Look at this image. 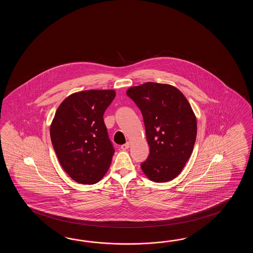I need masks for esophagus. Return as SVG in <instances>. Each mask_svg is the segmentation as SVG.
I'll return each instance as SVG.
<instances>
[{
	"label": "esophagus",
	"mask_w": 253,
	"mask_h": 253,
	"mask_svg": "<svg viewBox=\"0 0 253 253\" xmlns=\"http://www.w3.org/2000/svg\"><path fill=\"white\" fill-rule=\"evenodd\" d=\"M129 146H130V143L126 142L124 145H121V149L122 150H126V149H128Z\"/></svg>",
	"instance_id": "1"
}]
</instances>
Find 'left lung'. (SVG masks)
I'll return each mask as SVG.
<instances>
[{
    "instance_id": "8db88e82",
    "label": "left lung",
    "mask_w": 253,
    "mask_h": 253,
    "mask_svg": "<svg viewBox=\"0 0 253 253\" xmlns=\"http://www.w3.org/2000/svg\"><path fill=\"white\" fill-rule=\"evenodd\" d=\"M126 95L141 110L150 147L141 169L153 182L171 181L194 150L197 122L190 103L175 86L155 82L131 86Z\"/></svg>"
}]
</instances>
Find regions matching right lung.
<instances>
[{
  "label": "right lung",
  "instance_id": "right-lung-1",
  "mask_svg": "<svg viewBox=\"0 0 253 253\" xmlns=\"http://www.w3.org/2000/svg\"><path fill=\"white\" fill-rule=\"evenodd\" d=\"M115 97L113 89L76 92L55 113L51 143L61 167L77 183H97L110 167L115 150L103 115Z\"/></svg>",
  "mask_w": 253,
  "mask_h": 253
}]
</instances>
